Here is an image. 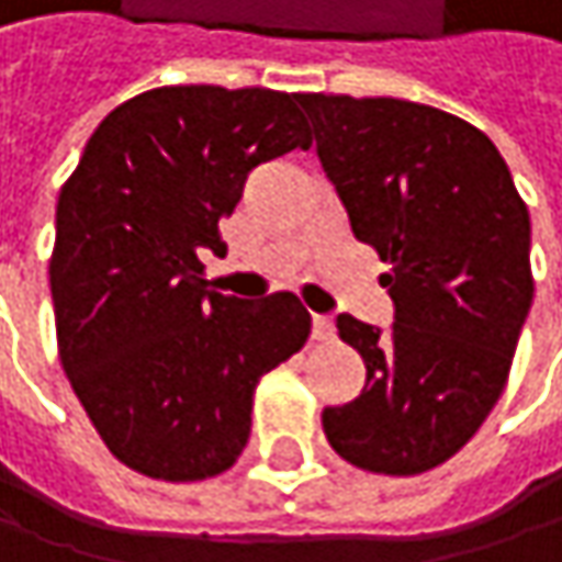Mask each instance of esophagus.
<instances>
[{
    "mask_svg": "<svg viewBox=\"0 0 562 562\" xmlns=\"http://www.w3.org/2000/svg\"><path fill=\"white\" fill-rule=\"evenodd\" d=\"M312 337H315V340H331L334 322L328 315H315V318H312Z\"/></svg>",
    "mask_w": 562,
    "mask_h": 562,
    "instance_id": "obj_1",
    "label": "esophagus"
}]
</instances>
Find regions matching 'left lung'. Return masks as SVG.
Returning a JSON list of instances; mask_svg holds the SVG:
<instances>
[{
	"mask_svg": "<svg viewBox=\"0 0 562 562\" xmlns=\"http://www.w3.org/2000/svg\"><path fill=\"white\" fill-rule=\"evenodd\" d=\"M350 231L389 273L392 328L337 315L367 385L322 425L353 467L415 476L450 460L495 408L531 312V218L498 147L405 99L302 92Z\"/></svg>",
	"mask_w": 562,
	"mask_h": 562,
	"instance_id": "8db88e82",
	"label": "left lung"
}]
</instances>
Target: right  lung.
I'll return each mask as SVG.
<instances>
[{
  "label": "right lung",
  "instance_id": "obj_1",
  "mask_svg": "<svg viewBox=\"0 0 562 562\" xmlns=\"http://www.w3.org/2000/svg\"><path fill=\"white\" fill-rule=\"evenodd\" d=\"M299 95L164 86L89 137L57 199L50 299L64 373L131 470L192 483L225 473L250 434L254 389L312 331L292 292L240 302L202 280L218 222L254 167L312 134Z\"/></svg>",
  "mask_w": 562,
  "mask_h": 562
}]
</instances>
